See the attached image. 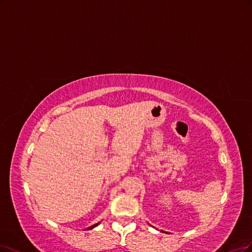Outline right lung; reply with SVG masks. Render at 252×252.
Listing matches in <instances>:
<instances>
[{"label":"right lung","mask_w":252,"mask_h":252,"mask_svg":"<svg viewBox=\"0 0 252 252\" xmlns=\"http://www.w3.org/2000/svg\"><path fill=\"white\" fill-rule=\"evenodd\" d=\"M96 225H97V224H95V225H93V226H91V227H89V229H90V228H93V227H95V226H96Z\"/></svg>","instance_id":"1"}]
</instances>
